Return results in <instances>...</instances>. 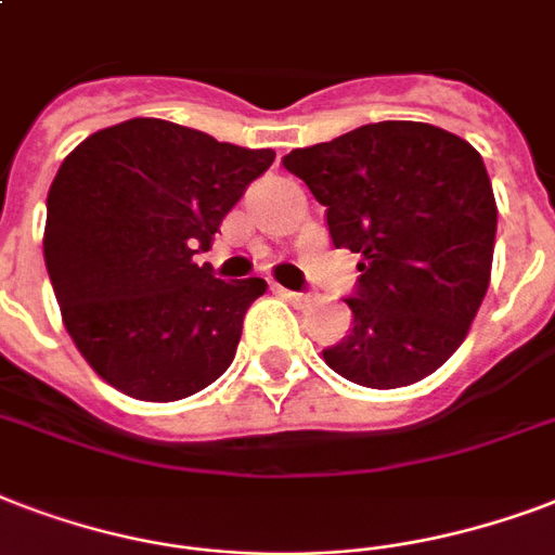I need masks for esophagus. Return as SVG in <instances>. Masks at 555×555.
Returning a JSON list of instances; mask_svg holds the SVG:
<instances>
[{"instance_id":"esophagus-1","label":"esophagus","mask_w":555,"mask_h":555,"mask_svg":"<svg viewBox=\"0 0 555 555\" xmlns=\"http://www.w3.org/2000/svg\"><path fill=\"white\" fill-rule=\"evenodd\" d=\"M276 294L285 299V302H291L294 308H302L311 302V296L308 294H299V291H287V287H276Z\"/></svg>"}]
</instances>
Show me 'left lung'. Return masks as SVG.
<instances>
[{"instance_id": "obj_1", "label": "left lung", "mask_w": 555, "mask_h": 555, "mask_svg": "<svg viewBox=\"0 0 555 555\" xmlns=\"http://www.w3.org/2000/svg\"><path fill=\"white\" fill-rule=\"evenodd\" d=\"M361 253L352 332L325 363L372 390L416 384L463 344L492 273L498 206L483 156L422 121H378L282 156Z\"/></svg>"}]
</instances>
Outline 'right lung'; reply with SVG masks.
Returning a JSON list of instances; mask_svg holds the SVG:
<instances>
[{
  "instance_id": "add662e5",
  "label": "right lung",
  "mask_w": 555,
  "mask_h": 555,
  "mask_svg": "<svg viewBox=\"0 0 555 555\" xmlns=\"http://www.w3.org/2000/svg\"><path fill=\"white\" fill-rule=\"evenodd\" d=\"M270 147L218 142L163 118L92 133L46 201L42 256L63 325L101 378L142 401H177L227 372L264 279H215L227 211L268 171Z\"/></svg>"
}]
</instances>
